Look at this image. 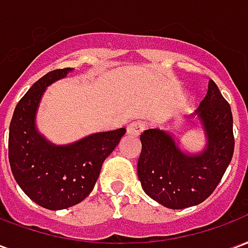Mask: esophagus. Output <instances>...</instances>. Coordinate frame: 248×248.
Here are the masks:
<instances>
[{
  "instance_id": "34e87169",
  "label": "esophagus",
  "mask_w": 248,
  "mask_h": 248,
  "mask_svg": "<svg viewBox=\"0 0 248 248\" xmlns=\"http://www.w3.org/2000/svg\"><path fill=\"white\" fill-rule=\"evenodd\" d=\"M145 130L143 122H131L127 126V134L129 135H140Z\"/></svg>"
}]
</instances>
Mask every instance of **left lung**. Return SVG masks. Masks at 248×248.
<instances>
[{
    "label": "left lung",
    "instance_id": "obj_1",
    "mask_svg": "<svg viewBox=\"0 0 248 248\" xmlns=\"http://www.w3.org/2000/svg\"><path fill=\"white\" fill-rule=\"evenodd\" d=\"M197 115L207 137L201 154H185L171 135L149 129L140 135L142 151L138 178L150 198L172 210L191 207L206 201L223 177L234 154L232 113L229 102L210 79Z\"/></svg>",
    "mask_w": 248,
    "mask_h": 248
}]
</instances>
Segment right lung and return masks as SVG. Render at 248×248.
Instances as JSON below:
<instances>
[{
  "instance_id": "1",
  "label": "right lung",
  "mask_w": 248,
  "mask_h": 248,
  "mask_svg": "<svg viewBox=\"0 0 248 248\" xmlns=\"http://www.w3.org/2000/svg\"><path fill=\"white\" fill-rule=\"evenodd\" d=\"M70 67L49 71L19 99L9 127V162L14 179L28 197L49 210L82 202L92 192L103 162L117 147L126 129L97 133L71 145L56 146L35 127L41 97Z\"/></svg>"
}]
</instances>
